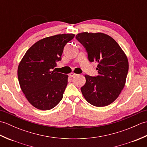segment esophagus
<instances>
[{"instance_id":"1","label":"esophagus","mask_w":147,"mask_h":147,"mask_svg":"<svg viewBox=\"0 0 147 147\" xmlns=\"http://www.w3.org/2000/svg\"><path fill=\"white\" fill-rule=\"evenodd\" d=\"M76 75V74H75L74 73H71L69 74V76L71 77H74V76H75Z\"/></svg>"}]
</instances>
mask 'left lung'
Wrapping results in <instances>:
<instances>
[{
	"instance_id": "1",
	"label": "left lung",
	"mask_w": 147,
	"mask_h": 147,
	"mask_svg": "<svg viewBox=\"0 0 147 147\" xmlns=\"http://www.w3.org/2000/svg\"><path fill=\"white\" fill-rule=\"evenodd\" d=\"M76 38L85 47L90 62H98V76L86 75L81 88L86 101L96 107L113 102L125 85L128 73L126 55L115 40L102 33H82Z\"/></svg>"
}]
</instances>
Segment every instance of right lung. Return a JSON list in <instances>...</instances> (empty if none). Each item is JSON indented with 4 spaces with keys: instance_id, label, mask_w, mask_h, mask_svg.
Wrapping results in <instances>:
<instances>
[{
    "instance_id": "right-lung-1",
    "label": "right lung",
    "mask_w": 147,
    "mask_h": 147,
    "mask_svg": "<svg viewBox=\"0 0 147 147\" xmlns=\"http://www.w3.org/2000/svg\"><path fill=\"white\" fill-rule=\"evenodd\" d=\"M74 36L62 34L39 40L28 50L19 64V83L28 100L40 110H50L61 102L68 76L54 71L64 46Z\"/></svg>"
}]
</instances>
